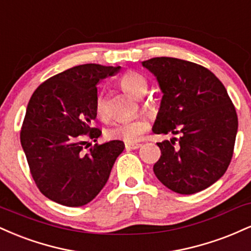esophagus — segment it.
<instances>
[{"mask_svg": "<svg viewBox=\"0 0 251 251\" xmlns=\"http://www.w3.org/2000/svg\"><path fill=\"white\" fill-rule=\"evenodd\" d=\"M126 150H137L139 149L140 146H142V144H137V143H133V144H126Z\"/></svg>", "mask_w": 251, "mask_h": 251, "instance_id": "1", "label": "esophagus"}]
</instances>
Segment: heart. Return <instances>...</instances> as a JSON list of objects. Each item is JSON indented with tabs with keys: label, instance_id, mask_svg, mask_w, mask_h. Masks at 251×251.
<instances>
[{
	"label": "heart",
	"instance_id": "b5f03b06",
	"mask_svg": "<svg viewBox=\"0 0 251 251\" xmlns=\"http://www.w3.org/2000/svg\"><path fill=\"white\" fill-rule=\"evenodd\" d=\"M120 86L126 93L134 98H142L149 89V82L146 77L138 72L129 71L120 77ZM97 116L101 119L107 118V107H106L105 98L101 93L96 99ZM148 122L142 117L132 118V119L118 120L111 124L106 129V137L108 139L123 140V142L132 144L137 143L148 129Z\"/></svg>",
	"mask_w": 251,
	"mask_h": 251
}]
</instances>
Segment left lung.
Here are the masks:
<instances>
[{"instance_id": "obj_1", "label": "left lung", "mask_w": 251, "mask_h": 251, "mask_svg": "<svg viewBox=\"0 0 251 251\" xmlns=\"http://www.w3.org/2000/svg\"><path fill=\"white\" fill-rule=\"evenodd\" d=\"M142 65L163 93L152 131L179 134L157 143L162 155L154 175L180 195L209 188L226 174L237 134V114L226 87L208 68L185 60L162 56Z\"/></svg>"}]
</instances>
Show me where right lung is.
<instances>
[{"mask_svg":"<svg viewBox=\"0 0 251 251\" xmlns=\"http://www.w3.org/2000/svg\"><path fill=\"white\" fill-rule=\"evenodd\" d=\"M120 66L86 63L56 74L35 89L22 124L21 145L30 174L40 191L65 206H82L97 197L125 149L120 140L88 142L101 134L92 124L97 118V85ZM87 148V146H86Z\"/></svg>","mask_w":251,"mask_h":251,"instance_id":"right-lung-1","label":"right lung"}]
</instances>
